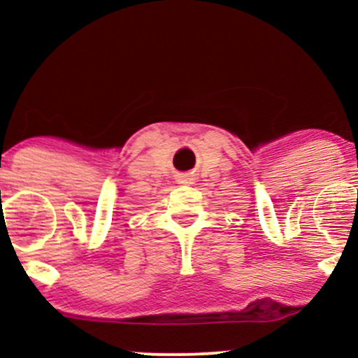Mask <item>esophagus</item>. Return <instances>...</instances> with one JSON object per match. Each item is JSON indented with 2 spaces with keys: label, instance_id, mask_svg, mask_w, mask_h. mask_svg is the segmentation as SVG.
<instances>
[{
  "label": "esophagus",
  "instance_id": "esophagus-1",
  "mask_svg": "<svg viewBox=\"0 0 358 358\" xmlns=\"http://www.w3.org/2000/svg\"><path fill=\"white\" fill-rule=\"evenodd\" d=\"M178 183H182V185H194V183H196V178H194L192 175H182L178 176Z\"/></svg>",
  "mask_w": 358,
  "mask_h": 358
}]
</instances>
